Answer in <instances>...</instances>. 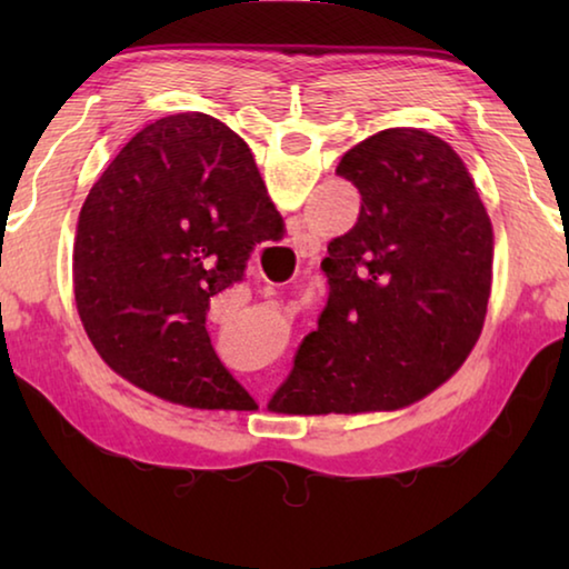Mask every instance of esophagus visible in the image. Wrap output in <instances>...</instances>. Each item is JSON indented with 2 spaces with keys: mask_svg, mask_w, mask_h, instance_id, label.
<instances>
[{
  "mask_svg": "<svg viewBox=\"0 0 569 569\" xmlns=\"http://www.w3.org/2000/svg\"><path fill=\"white\" fill-rule=\"evenodd\" d=\"M306 243H308V238L303 236V238H301V246H306Z\"/></svg>",
  "mask_w": 569,
  "mask_h": 569,
  "instance_id": "obj_1",
  "label": "esophagus"
}]
</instances>
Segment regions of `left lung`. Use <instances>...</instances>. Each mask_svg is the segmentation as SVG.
Listing matches in <instances>:
<instances>
[{
	"label": "left lung",
	"instance_id": "left-lung-1",
	"mask_svg": "<svg viewBox=\"0 0 569 569\" xmlns=\"http://www.w3.org/2000/svg\"><path fill=\"white\" fill-rule=\"evenodd\" d=\"M336 176L361 192V210L321 261L329 301L276 411L407 407L465 363L485 326L495 236L457 152L423 130L391 128L346 152Z\"/></svg>",
	"mask_w": 569,
	"mask_h": 569
}]
</instances>
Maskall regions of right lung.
<instances>
[{
	"mask_svg": "<svg viewBox=\"0 0 569 569\" xmlns=\"http://www.w3.org/2000/svg\"><path fill=\"white\" fill-rule=\"evenodd\" d=\"M283 228L256 160L203 112L156 120L94 182L74 236V301L114 371L162 399L238 409L250 399L206 331L210 298Z\"/></svg>",
	"mask_w": 569,
	"mask_h": 569,
	"instance_id": "add662e5",
	"label": "right lung"
}]
</instances>
